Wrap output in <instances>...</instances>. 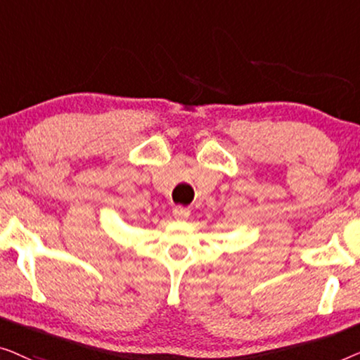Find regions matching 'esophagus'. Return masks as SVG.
<instances>
[{
  "label": "esophagus",
  "instance_id": "1",
  "mask_svg": "<svg viewBox=\"0 0 360 360\" xmlns=\"http://www.w3.org/2000/svg\"><path fill=\"white\" fill-rule=\"evenodd\" d=\"M173 215L176 220H187L191 215V210L186 209V207H182V205H178L173 209Z\"/></svg>",
  "mask_w": 360,
  "mask_h": 360
}]
</instances>
